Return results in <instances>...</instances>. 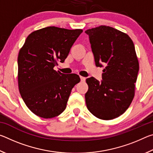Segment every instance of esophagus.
I'll use <instances>...</instances> for the list:
<instances>
[{
	"mask_svg": "<svg viewBox=\"0 0 153 153\" xmlns=\"http://www.w3.org/2000/svg\"><path fill=\"white\" fill-rule=\"evenodd\" d=\"M80 79H81V81L82 82H85V81H86V77H84L80 76Z\"/></svg>",
	"mask_w": 153,
	"mask_h": 153,
	"instance_id": "34e87169",
	"label": "esophagus"
}]
</instances>
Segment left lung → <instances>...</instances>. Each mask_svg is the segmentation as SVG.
<instances>
[{
	"mask_svg": "<svg viewBox=\"0 0 153 153\" xmlns=\"http://www.w3.org/2000/svg\"><path fill=\"white\" fill-rule=\"evenodd\" d=\"M96 65H106L99 82L94 77L86 79L85 94L88 109L103 120H111L128 109L135 95L139 63L132 40L115 28L100 25L87 30Z\"/></svg>",
	"mask_w": 153,
	"mask_h": 153,
	"instance_id": "left-lung-1",
	"label": "left lung"
}]
</instances>
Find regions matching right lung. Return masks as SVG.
<instances>
[{
  "label": "right lung",
  "instance_id": "right-lung-1",
  "mask_svg": "<svg viewBox=\"0 0 153 153\" xmlns=\"http://www.w3.org/2000/svg\"><path fill=\"white\" fill-rule=\"evenodd\" d=\"M81 29L50 26L27 36L18 55V87L28 108L36 115L49 119L65 109L71 90L80 82L78 75L54 69L63 63Z\"/></svg>",
  "mask_w": 153,
  "mask_h": 153
}]
</instances>
